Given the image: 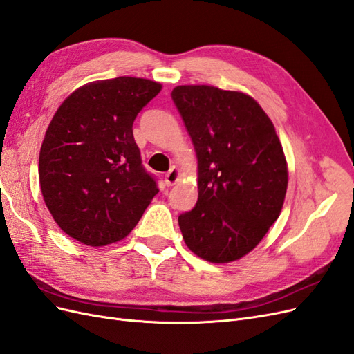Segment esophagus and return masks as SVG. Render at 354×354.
<instances>
[{
  "label": "esophagus",
  "mask_w": 354,
  "mask_h": 354,
  "mask_svg": "<svg viewBox=\"0 0 354 354\" xmlns=\"http://www.w3.org/2000/svg\"><path fill=\"white\" fill-rule=\"evenodd\" d=\"M178 177H180L178 168H177V167H173V168H171V169L168 171V173L165 174V185H167V186L176 185L177 181H178Z\"/></svg>",
  "instance_id": "1"
}]
</instances>
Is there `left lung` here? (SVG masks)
I'll return each mask as SVG.
<instances>
[{"mask_svg": "<svg viewBox=\"0 0 354 354\" xmlns=\"http://www.w3.org/2000/svg\"><path fill=\"white\" fill-rule=\"evenodd\" d=\"M171 99L198 156V202L178 216L183 239L209 263L238 260L281 214L288 168L279 137L243 93L178 85Z\"/></svg>", "mask_w": 354, "mask_h": 354, "instance_id": "8db88e82", "label": "left lung"}]
</instances>
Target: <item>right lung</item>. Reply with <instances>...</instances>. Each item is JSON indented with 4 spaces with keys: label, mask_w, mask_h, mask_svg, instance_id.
I'll return each instance as SVG.
<instances>
[{
    "label": "right lung",
    "mask_w": 354,
    "mask_h": 354,
    "mask_svg": "<svg viewBox=\"0 0 354 354\" xmlns=\"http://www.w3.org/2000/svg\"><path fill=\"white\" fill-rule=\"evenodd\" d=\"M133 77L94 81L60 104L39 152V186L59 227L90 246L124 239L158 194L133 122L160 91Z\"/></svg>",
    "instance_id": "add662e5"
}]
</instances>
